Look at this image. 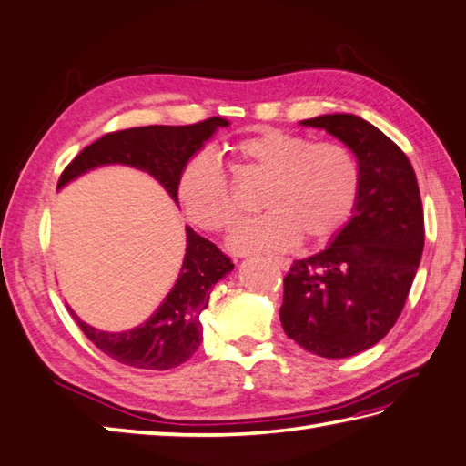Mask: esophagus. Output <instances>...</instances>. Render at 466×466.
Returning a JSON list of instances; mask_svg holds the SVG:
<instances>
[{
	"instance_id": "1",
	"label": "esophagus",
	"mask_w": 466,
	"mask_h": 466,
	"mask_svg": "<svg viewBox=\"0 0 466 466\" xmlns=\"http://www.w3.org/2000/svg\"><path fill=\"white\" fill-rule=\"evenodd\" d=\"M273 262H275V265L279 267V268H283V270H287V268H289V260H287V258H273Z\"/></svg>"
}]
</instances>
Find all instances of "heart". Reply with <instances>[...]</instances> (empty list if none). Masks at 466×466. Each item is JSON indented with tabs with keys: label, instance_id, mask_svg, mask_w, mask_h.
<instances>
[{
	"label": "heart",
	"instance_id": "heart-1",
	"mask_svg": "<svg viewBox=\"0 0 466 466\" xmlns=\"http://www.w3.org/2000/svg\"><path fill=\"white\" fill-rule=\"evenodd\" d=\"M242 175L267 179L255 219L234 228L236 252H279L303 238L324 244L342 230L359 199L360 171L352 152L338 142L262 128L232 147ZM177 199L193 226L222 232L236 219L234 196L209 157L189 160L177 181Z\"/></svg>",
	"mask_w": 466,
	"mask_h": 466
}]
</instances>
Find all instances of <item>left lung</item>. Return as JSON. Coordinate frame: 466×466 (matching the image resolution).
Listing matches in <instances>:
<instances>
[{
    "mask_svg": "<svg viewBox=\"0 0 466 466\" xmlns=\"http://www.w3.org/2000/svg\"><path fill=\"white\" fill-rule=\"evenodd\" d=\"M301 126L326 130L354 152L360 189L329 247L293 262L279 316L301 349L346 359L375 346L400 318L424 250V211L410 158L373 124L326 114Z\"/></svg>",
    "mask_w": 466,
    "mask_h": 466,
    "instance_id": "8db88e82",
    "label": "left lung"
}]
</instances>
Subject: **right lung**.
<instances>
[{
    "instance_id": "obj_1",
    "label": "right lung",
    "mask_w": 466,
    "mask_h": 466,
    "mask_svg": "<svg viewBox=\"0 0 466 466\" xmlns=\"http://www.w3.org/2000/svg\"><path fill=\"white\" fill-rule=\"evenodd\" d=\"M228 124L224 117H209L189 126H142L106 134L71 160L58 179V189L97 167L128 165L155 177L179 206L177 181L185 165ZM185 234L187 247L179 277L158 309L140 326L124 332H104L86 324L71 309L83 334L122 365L167 370L183 365L199 349L204 338L199 316L208 308L211 287L230 273L234 265L214 242L201 238L189 226Z\"/></svg>"
}]
</instances>
